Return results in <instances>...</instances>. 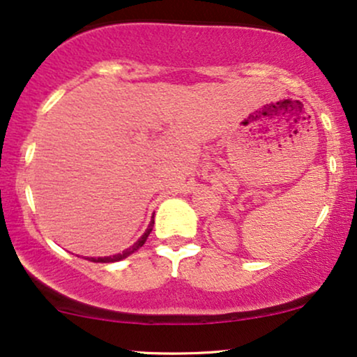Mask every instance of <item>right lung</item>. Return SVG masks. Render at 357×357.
Masks as SVG:
<instances>
[{
	"instance_id": "right-lung-1",
	"label": "right lung",
	"mask_w": 357,
	"mask_h": 357,
	"mask_svg": "<svg viewBox=\"0 0 357 357\" xmlns=\"http://www.w3.org/2000/svg\"><path fill=\"white\" fill-rule=\"evenodd\" d=\"M153 224H155V219H153L151 222L148 224V229L145 231V234H143V236L139 237L138 241L135 242L132 247H128V249L121 252V254H116V255H108V257H87V260H90V261H100V264H110V261H119V260H123V259H126V257H130L132 254H135V252H137V250L139 249V247H142L143 243L146 242L148 236H150V232L153 231Z\"/></svg>"
}]
</instances>
